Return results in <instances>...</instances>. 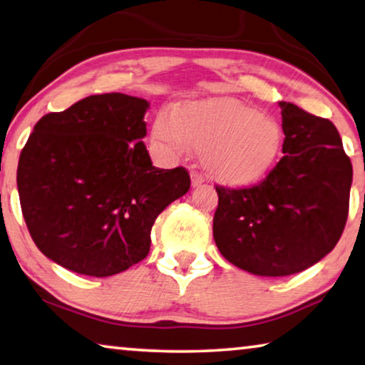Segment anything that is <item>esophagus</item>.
Here are the masks:
<instances>
[{
    "label": "esophagus",
    "mask_w": 365,
    "mask_h": 365,
    "mask_svg": "<svg viewBox=\"0 0 365 365\" xmlns=\"http://www.w3.org/2000/svg\"><path fill=\"white\" fill-rule=\"evenodd\" d=\"M205 182V177L198 172H192V187H200Z\"/></svg>",
    "instance_id": "esophagus-1"
}]
</instances>
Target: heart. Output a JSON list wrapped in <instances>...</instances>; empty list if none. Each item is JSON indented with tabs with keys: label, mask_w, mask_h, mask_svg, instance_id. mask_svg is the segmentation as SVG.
<instances>
[{
	"label": "heart",
	"mask_w": 365,
	"mask_h": 365,
	"mask_svg": "<svg viewBox=\"0 0 365 365\" xmlns=\"http://www.w3.org/2000/svg\"><path fill=\"white\" fill-rule=\"evenodd\" d=\"M153 138L177 158L196 151L206 169L229 185L255 183L273 169L282 146L277 121L227 97L188 101L160 112Z\"/></svg>",
	"instance_id": "b5f03b06"
}]
</instances>
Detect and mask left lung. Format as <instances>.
Listing matches in <instances>:
<instances>
[{"mask_svg":"<svg viewBox=\"0 0 365 365\" xmlns=\"http://www.w3.org/2000/svg\"><path fill=\"white\" fill-rule=\"evenodd\" d=\"M282 158L248 188L216 187L214 242L222 257L257 276H289L328 255L349 211L351 159L331 121L279 102Z\"/></svg>","mask_w":365,"mask_h":365,"instance_id":"1","label":"left lung"}]
</instances>
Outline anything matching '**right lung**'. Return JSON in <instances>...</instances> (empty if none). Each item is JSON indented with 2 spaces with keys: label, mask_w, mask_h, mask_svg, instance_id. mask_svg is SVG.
I'll return each mask as SVG.
<instances>
[{
  "label": "right lung",
  "mask_w": 365,
  "mask_h": 365,
  "mask_svg": "<svg viewBox=\"0 0 365 365\" xmlns=\"http://www.w3.org/2000/svg\"><path fill=\"white\" fill-rule=\"evenodd\" d=\"M149 102L89 96L34 126L17 165L21 210L51 262L106 277L148 257L155 217L190 190L183 167L158 169L143 138Z\"/></svg>",
  "instance_id": "add662e5"
}]
</instances>
